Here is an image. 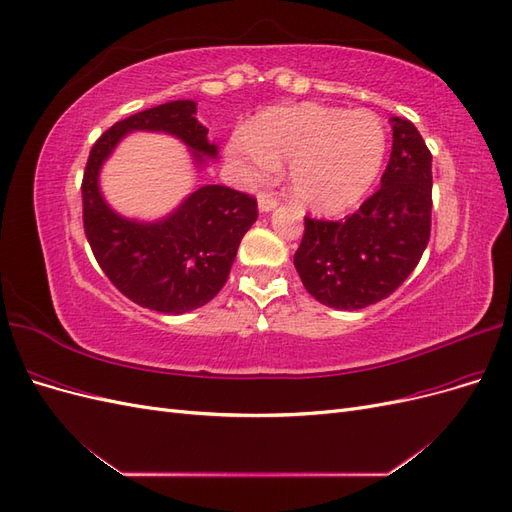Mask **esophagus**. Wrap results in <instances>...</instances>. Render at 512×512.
I'll use <instances>...</instances> for the list:
<instances>
[{"mask_svg": "<svg viewBox=\"0 0 512 512\" xmlns=\"http://www.w3.org/2000/svg\"><path fill=\"white\" fill-rule=\"evenodd\" d=\"M277 205H280V200H277L275 196H271V194H258V209L262 213L273 211Z\"/></svg>", "mask_w": 512, "mask_h": 512, "instance_id": "obj_1", "label": "esophagus"}]
</instances>
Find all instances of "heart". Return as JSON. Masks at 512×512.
<instances>
[{"label":"heart","mask_w":512,"mask_h":512,"mask_svg":"<svg viewBox=\"0 0 512 512\" xmlns=\"http://www.w3.org/2000/svg\"><path fill=\"white\" fill-rule=\"evenodd\" d=\"M386 128L378 115L318 102L271 106L250 130L230 136L226 153L247 177H271L288 166V188L316 215L352 209L376 183L386 156Z\"/></svg>","instance_id":"obj_1"}]
</instances>
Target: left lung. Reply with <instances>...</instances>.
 Instances as JSON below:
<instances>
[{"instance_id": "obj_1", "label": "left lung", "mask_w": 512, "mask_h": 512, "mask_svg": "<svg viewBox=\"0 0 512 512\" xmlns=\"http://www.w3.org/2000/svg\"><path fill=\"white\" fill-rule=\"evenodd\" d=\"M393 151L380 190L344 222L305 218L294 267L322 305L363 309L393 294L431 232V153L414 123L391 117Z\"/></svg>"}]
</instances>
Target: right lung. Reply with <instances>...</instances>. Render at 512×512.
Instances as JSON below:
<instances>
[{
	"mask_svg": "<svg viewBox=\"0 0 512 512\" xmlns=\"http://www.w3.org/2000/svg\"><path fill=\"white\" fill-rule=\"evenodd\" d=\"M130 132L179 138L192 151L196 168L218 158V145L196 119L194 100L166 102L106 130L91 147L83 177L85 235L108 280L153 312H192L226 284L239 243L258 218L256 198L226 185H203L162 220L123 218L102 196L100 170Z\"/></svg>",
	"mask_w": 512,
	"mask_h": 512,
	"instance_id": "right-lung-1",
	"label": "right lung"
}]
</instances>
